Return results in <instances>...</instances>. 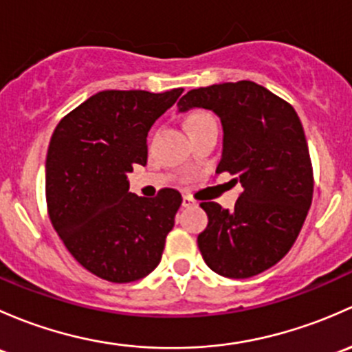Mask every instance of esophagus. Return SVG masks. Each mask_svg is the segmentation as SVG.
<instances>
[{"instance_id":"esophagus-1","label":"esophagus","mask_w":352,"mask_h":352,"mask_svg":"<svg viewBox=\"0 0 352 352\" xmlns=\"http://www.w3.org/2000/svg\"><path fill=\"white\" fill-rule=\"evenodd\" d=\"M193 205H197V201H195L193 198L190 197V195H184V197H183V206H186V208H188V206H193Z\"/></svg>"}]
</instances>
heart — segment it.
<instances>
[{"label":"heart","mask_w":352,"mask_h":352,"mask_svg":"<svg viewBox=\"0 0 352 352\" xmlns=\"http://www.w3.org/2000/svg\"><path fill=\"white\" fill-rule=\"evenodd\" d=\"M208 122H215V120L212 118V115L203 113V111H200V113H195V115H191L190 118H188V129H191V126L201 125V123H208Z\"/></svg>","instance_id":"b5f03b06"}]
</instances>
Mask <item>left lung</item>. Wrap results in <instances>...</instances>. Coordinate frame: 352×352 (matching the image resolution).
Here are the masks:
<instances>
[{
	"label": "left lung",
	"mask_w": 352,
	"mask_h": 352,
	"mask_svg": "<svg viewBox=\"0 0 352 352\" xmlns=\"http://www.w3.org/2000/svg\"><path fill=\"white\" fill-rule=\"evenodd\" d=\"M212 110L222 122L217 173L241 181L232 210L203 201L208 226L198 248L212 271L226 278L256 276L281 261L298 237L314 195L305 132L289 103L252 81L191 89L177 103Z\"/></svg>",
	"instance_id": "1"
}]
</instances>
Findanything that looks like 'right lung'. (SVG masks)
Listing matches in <instances>:
<instances>
[{
  "label": "right lung",
  "instance_id": "1",
  "mask_svg": "<svg viewBox=\"0 0 352 352\" xmlns=\"http://www.w3.org/2000/svg\"><path fill=\"white\" fill-rule=\"evenodd\" d=\"M181 93L100 91L54 130L45 161L50 220L74 259L101 280L130 283L161 263L183 198L173 188L137 197L126 175L147 164V132Z\"/></svg>",
  "mask_w": 352,
  "mask_h": 352
}]
</instances>
